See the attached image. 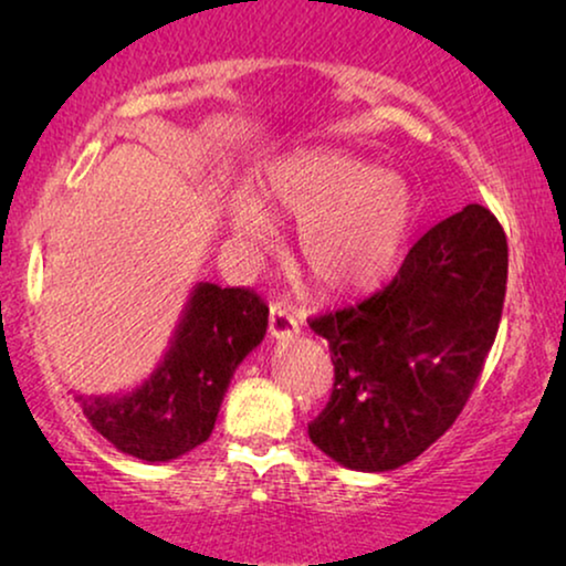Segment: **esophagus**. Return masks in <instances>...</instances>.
Here are the masks:
<instances>
[{
	"label": "esophagus",
	"instance_id": "1",
	"mask_svg": "<svg viewBox=\"0 0 566 566\" xmlns=\"http://www.w3.org/2000/svg\"><path fill=\"white\" fill-rule=\"evenodd\" d=\"M301 324L296 316H293L289 308L283 304H273L270 306V337L273 339H289L293 335H298Z\"/></svg>",
	"mask_w": 566,
	"mask_h": 566
}]
</instances>
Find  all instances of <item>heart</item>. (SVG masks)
I'll use <instances>...</instances> for the list:
<instances>
[{"label":"heart","mask_w":566,"mask_h":566,"mask_svg":"<svg viewBox=\"0 0 566 566\" xmlns=\"http://www.w3.org/2000/svg\"><path fill=\"white\" fill-rule=\"evenodd\" d=\"M265 196L273 211L301 221L296 262L329 296L378 289L399 268L417 219L405 177L332 149L277 161ZM231 231L239 244L260 252L273 239V221L260 200L239 196L231 203Z\"/></svg>","instance_id":"b5f03b06"}]
</instances>
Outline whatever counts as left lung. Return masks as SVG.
I'll return each instance as SVG.
<instances>
[{
    "mask_svg": "<svg viewBox=\"0 0 566 566\" xmlns=\"http://www.w3.org/2000/svg\"><path fill=\"white\" fill-rule=\"evenodd\" d=\"M505 283V231L471 203L432 227L386 289L308 322L335 363L312 443L355 471L415 461L467 405L497 337Z\"/></svg>",
    "mask_w": 566,
    "mask_h": 566,
    "instance_id": "left-lung-1",
    "label": "left lung"
}]
</instances>
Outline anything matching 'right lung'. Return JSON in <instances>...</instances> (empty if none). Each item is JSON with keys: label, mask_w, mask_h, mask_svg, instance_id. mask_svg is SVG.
<instances>
[{"label": "right lung", "mask_w": 566, "mask_h": 566, "mask_svg": "<svg viewBox=\"0 0 566 566\" xmlns=\"http://www.w3.org/2000/svg\"><path fill=\"white\" fill-rule=\"evenodd\" d=\"M268 332V306L247 289L192 285L157 368L118 394H76L99 436L134 459H180L211 438L234 370Z\"/></svg>", "instance_id": "add662e5"}]
</instances>
